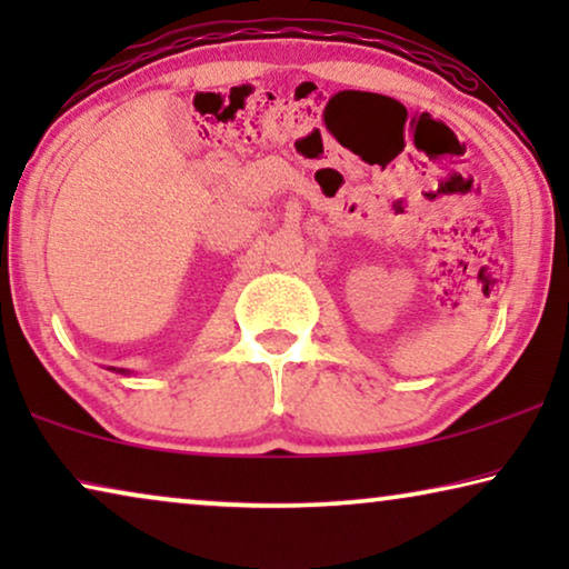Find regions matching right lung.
I'll use <instances>...</instances> for the list:
<instances>
[{
    "instance_id": "add662e5",
    "label": "right lung",
    "mask_w": 569,
    "mask_h": 569,
    "mask_svg": "<svg viewBox=\"0 0 569 569\" xmlns=\"http://www.w3.org/2000/svg\"><path fill=\"white\" fill-rule=\"evenodd\" d=\"M108 370H113V372H121V376H129V370H123V368H108Z\"/></svg>"
}]
</instances>
